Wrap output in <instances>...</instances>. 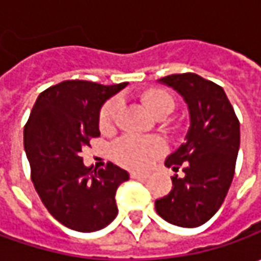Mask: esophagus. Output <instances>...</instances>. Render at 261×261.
<instances>
[{
  "label": "esophagus",
  "mask_w": 261,
  "mask_h": 261,
  "mask_svg": "<svg viewBox=\"0 0 261 261\" xmlns=\"http://www.w3.org/2000/svg\"><path fill=\"white\" fill-rule=\"evenodd\" d=\"M149 175V173H146V171H132L130 173V177L132 178H138V180H144Z\"/></svg>",
  "instance_id": "1"
}]
</instances>
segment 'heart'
<instances>
[{"mask_svg":"<svg viewBox=\"0 0 261 261\" xmlns=\"http://www.w3.org/2000/svg\"><path fill=\"white\" fill-rule=\"evenodd\" d=\"M145 103L148 109L154 113L160 115L166 110H173L174 101L173 97L164 90H149L146 91ZM122 106V100L119 97L107 101L100 112L98 125L101 130L110 129L115 123L117 112ZM164 149V142L160 138H142L136 135H126L116 141L113 145V152L119 163L127 167H145L149 160Z\"/></svg>","mask_w":261,"mask_h":261,"instance_id":"b5f03b06","label":"heart"}]
</instances>
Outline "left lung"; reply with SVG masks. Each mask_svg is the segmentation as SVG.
<instances>
[{
	"instance_id": "left-lung-1",
	"label": "left lung",
	"mask_w": 261,
	"mask_h": 261,
	"mask_svg": "<svg viewBox=\"0 0 261 261\" xmlns=\"http://www.w3.org/2000/svg\"><path fill=\"white\" fill-rule=\"evenodd\" d=\"M183 97L190 125L185 142L167 156L174 175L171 192L155 200L167 222L185 228L203 225L218 212L231 186L240 149V122L222 87L197 74H174L158 80Z\"/></svg>"
}]
</instances>
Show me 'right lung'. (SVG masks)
<instances>
[{"label":"right lung","instance_id":"add662e5","mask_svg":"<svg viewBox=\"0 0 261 261\" xmlns=\"http://www.w3.org/2000/svg\"><path fill=\"white\" fill-rule=\"evenodd\" d=\"M126 86L64 81L40 93L32 109L24 126L32 180L49 214L66 228L93 232L117 215L116 190L129 173L112 163L93 170L81 151L100 136L101 106Z\"/></svg>","mask_w":261,"mask_h":261}]
</instances>
